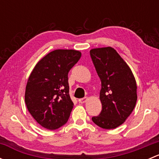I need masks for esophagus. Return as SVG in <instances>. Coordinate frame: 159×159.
Here are the masks:
<instances>
[{
    "instance_id": "1",
    "label": "esophagus",
    "mask_w": 159,
    "mask_h": 159,
    "mask_svg": "<svg viewBox=\"0 0 159 159\" xmlns=\"http://www.w3.org/2000/svg\"><path fill=\"white\" fill-rule=\"evenodd\" d=\"M87 100H88V98L84 97V98H80L79 100H78V102L81 104H83V103H84V102H87Z\"/></svg>"
}]
</instances>
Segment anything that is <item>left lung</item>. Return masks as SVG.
Returning a JSON list of instances; mask_svg holds the SVG:
<instances>
[{
    "instance_id": "8db88e82",
    "label": "left lung",
    "mask_w": 159,
    "mask_h": 159,
    "mask_svg": "<svg viewBox=\"0 0 159 159\" xmlns=\"http://www.w3.org/2000/svg\"><path fill=\"white\" fill-rule=\"evenodd\" d=\"M90 55L102 82V105L99 115L91 119L102 129H114L125 121L135 107V79L129 65L112 48L91 49Z\"/></svg>"
}]
</instances>
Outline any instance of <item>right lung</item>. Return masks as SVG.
Returning <instances> with one entry per match:
<instances>
[{"mask_svg":"<svg viewBox=\"0 0 159 159\" xmlns=\"http://www.w3.org/2000/svg\"><path fill=\"white\" fill-rule=\"evenodd\" d=\"M81 56L75 50H55L44 56L32 70L25 90V104L42 127L55 130L68 121L74 106L68 75Z\"/></svg>","mask_w":159,"mask_h":159,"instance_id":"add662e5","label":"right lung"}]
</instances>
